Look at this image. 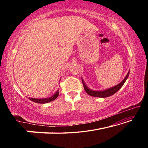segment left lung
Listing matches in <instances>:
<instances>
[{"label": "left lung", "instance_id": "obj_1", "mask_svg": "<svg viewBox=\"0 0 148 148\" xmlns=\"http://www.w3.org/2000/svg\"><path fill=\"white\" fill-rule=\"evenodd\" d=\"M129 75V72L127 73V76H125V77L124 78V79L119 83L118 85L117 86L112 87L111 88L105 89L104 91H93V90L90 89L89 88L87 87V86H86V84H85V82H84L83 79H82V83H83V86L84 87L85 91H86V92L88 95H91L92 97H101V98H105V97H108L111 95H113L114 94L116 93V92L119 91V90L121 88V87L123 86V84H125V82H126L127 79L128 78V76Z\"/></svg>", "mask_w": 148, "mask_h": 148}]
</instances>
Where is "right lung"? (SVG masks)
I'll return each instance as SVG.
<instances>
[{
  "label": "right lung",
  "mask_w": 148,
  "mask_h": 148,
  "mask_svg": "<svg viewBox=\"0 0 148 148\" xmlns=\"http://www.w3.org/2000/svg\"><path fill=\"white\" fill-rule=\"evenodd\" d=\"M59 90L56 92L53 96H51V97H49V98H45V99H35V98H29L31 101H33L34 102H36V103H39V104H45V103H47V102H49L51 101H54L55 99H56L57 98V97L59 96Z\"/></svg>",
  "instance_id": "obj_1"
}]
</instances>
